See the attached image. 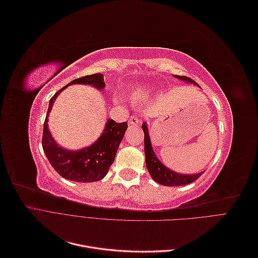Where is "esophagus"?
I'll return each mask as SVG.
<instances>
[{"label":"esophagus","mask_w":258,"mask_h":258,"mask_svg":"<svg viewBox=\"0 0 258 258\" xmlns=\"http://www.w3.org/2000/svg\"><path fill=\"white\" fill-rule=\"evenodd\" d=\"M139 123H140V120H139L137 116H132L131 118L129 119V126L130 127H137Z\"/></svg>","instance_id":"34e87169"}]
</instances>
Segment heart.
<instances>
[{"label": "heart", "instance_id": "heart-1", "mask_svg": "<svg viewBox=\"0 0 258 258\" xmlns=\"http://www.w3.org/2000/svg\"><path fill=\"white\" fill-rule=\"evenodd\" d=\"M151 93H152V89L150 87L143 85H139L131 89L130 99L134 101V102H143V101L147 100L151 97Z\"/></svg>", "mask_w": 258, "mask_h": 258}]
</instances>
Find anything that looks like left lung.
<instances>
[{
	"instance_id": "8db88e82",
	"label": "left lung",
	"mask_w": 258,
	"mask_h": 258,
	"mask_svg": "<svg viewBox=\"0 0 258 258\" xmlns=\"http://www.w3.org/2000/svg\"><path fill=\"white\" fill-rule=\"evenodd\" d=\"M175 77L186 83H190L198 86V84H196L192 80L188 79V77L186 76L175 75ZM142 129L144 131V152H145L146 168L155 182H157L158 184L163 186H183L196 181V179L205 172L204 171V172L196 173V174H181V173L174 172V171L169 169L165 165H162V162L157 158V156H156L153 150L150 132H148L146 122L142 123Z\"/></svg>"
}]
</instances>
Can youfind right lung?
<instances>
[{"label":"right lung","mask_w":258,"mask_h":258,"mask_svg":"<svg viewBox=\"0 0 258 258\" xmlns=\"http://www.w3.org/2000/svg\"><path fill=\"white\" fill-rule=\"evenodd\" d=\"M79 84L90 85L99 90H102L105 87L103 74L97 73L74 80L54 93L49 101L47 115L44 122L42 144L46 157L58 174L69 181L90 183L100 181L107 174L128 124L126 121L117 123L113 119H107L102 134L89 146L76 151L60 146L54 141L48 128L49 113L60 92L63 91L68 86Z\"/></svg>","instance_id":"obj_1"}]
</instances>
